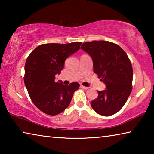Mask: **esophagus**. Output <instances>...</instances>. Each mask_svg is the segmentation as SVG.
<instances>
[{
    "label": "esophagus",
    "mask_w": 154,
    "mask_h": 154,
    "mask_svg": "<svg viewBox=\"0 0 154 154\" xmlns=\"http://www.w3.org/2000/svg\"><path fill=\"white\" fill-rule=\"evenodd\" d=\"M81 88H83V89H84V90H88V87H85V86H83V85H81Z\"/></svg>",
    "instance_id": "1"
}]
</instances>
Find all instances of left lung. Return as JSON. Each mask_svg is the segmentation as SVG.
I'll list each match as a JSON object with an SVG mask.
<instances>
[{
	"label": "left lung",
	"instance_id": "8db88e82",
	"mask_svg": "<svg viewBox=\"0 0 154 154\" xmlns=\"http://www.w3.org/2000/svg\"><path fill=\"white\" fill-rule=\"evenodd\" d=\"M81 49L91 56L94 73L106 85L91 102L96 113L112 116L123 107L132 92L133 71L127 54L116 43L106 41L83 43Z\"/></svg>",
	"mask_w": 154,
	"mask_h": 154
}]
</instances>
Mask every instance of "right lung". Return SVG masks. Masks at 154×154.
<instances>
[{
  "instance_id": "1",
  "label": "right lung",
  "mask_w": 154,
  "mask_h": 154,
  "mask_svg": "<svg viewBox=\"0 0 154 154\" xmlns=\"http://www.w3.org/2000/svg\"><path fill=\"white\" fill-rule=\"evenodd\" d=\"M82 42L66 44L45 43L31 52L25 64L24 83L32 103L39 110L56 116L66 109L79 83L64 85L55 82L65 60L79 49Z\"/></svg>"
}]
</instances>
